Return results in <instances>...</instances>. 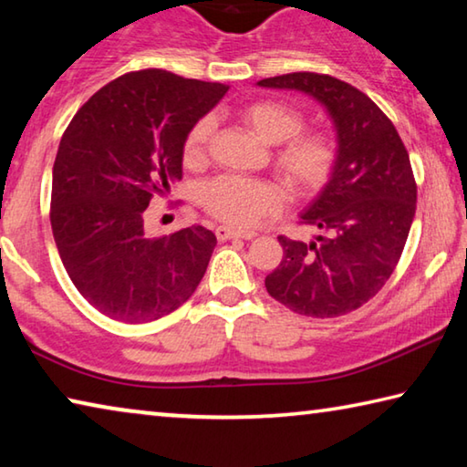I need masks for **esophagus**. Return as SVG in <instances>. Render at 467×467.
<instances>
[{
    "label": "esophagus",
    "instance_id": "obj_1",
    "mask_svg": "<svg viewBox=\"0 0 467 467\" xmlns=\"http://www.w3.org/2000/svg\"><path fill=\"white\" fill-rule=\"evenodd\" d=\"M216 236L220 241H228V239H255L257 233L253 231H236V228L231 226H218L216 228Z\"/></svg>",
    "mask_w": 467,
    "mask_h": 467
}]
</instances>
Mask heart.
<instances>
[{"label":"heart","mask_w":467,"mask_h":467,"mask_svg":"<svg viewBox=\"0 0 467 467\" xmlns=\"http://www.w3.org/2000/svg\"><path fill=\"white\" fill-rule=\"evenodd\" d=\"M236 119L264 144H279L272 167L290 193L309 195L327 183L337 158L336 141L326 131H300L305 117L298 109L282 100H255L236 110ZM210 133L208 117L193 123L183 144L187 164L203 162ZM200 202L220 223L244 228L274 214L282 205V192L270 181L223 175L202 187Z\"/></svg>","instance_id":"obj_1"}]
</instances>
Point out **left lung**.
<instances>
[{"instance_id": "obj_1", "label": "left lung", "mask_w": 467, "mask_h": 467, "mask_svg": "<svg viewBox=\"0 0 467 467\" xmlns=\"http://www.w3.org/2000/svg\"><path fill=\"white\" fill-rule=\"evenodd\" d=\"M257 86L309 94L334 121V171L300 214L317 234L309 243L278 236L284 257L265 288L298 315L339 317L383 288L404 251L416 212L408 150L383 110L337 78L295 72Z\"/></svg>"}]
</instances>
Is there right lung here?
I'll list each match as a JSON object with an SVG mask.
<instances>
[{"label":"right lung","mask_w":467,"mask_h":467,"mask_svg":"<svg viewBox=\"0 0 467 467\" xmlns=\"http://www.w3.org/2000/svg\"><path fill=\"white\" fill-rule=\"evenodd\" d=\"M228 90L164 69L130 72L92 94L74 115L53 164L51 228L78 292L123 323L179 309L210 264L216 236L189 226L161 239L144 210L183 177V144Z\"/></svg>","instance_id":"obj_1"}]
</instances>
